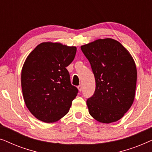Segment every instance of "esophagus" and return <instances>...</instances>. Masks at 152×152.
<instances>
[{
    "label": "esophagus",
    "mask_w": 152,
    "mask_h": 152,
    "mask_svg": "<svg viewBox=\"0 0 152 152\" xmlns=\"http://www.w3.org/2000/svg\"><path fill=\"white\" fill-rule=\"evenodd\" d=\"M77 88H78V90H79V91H82V85H79V86H77Z\"/></svg>",
    "instance_id": "esophagus-1"
}]
</instances>
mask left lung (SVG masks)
<instances>
[{
    "label": "left lung",
    "instance_id": "1",
    "mask_svg": "<svg viewBox=\"0 0 152 152\" xmlns=\"http://www.w3.org/2000/svg\"><path fill=\"white\" fill-rule=\"evenodd\" d=\"M90 62L95 91L87 99L90 115L101 123L118 121L134 102L137 70L132 56L115 39H97L81 46Z\"/></svg>",
    "mask_w": 152,
    "mask_h": 152
}]
</instances>
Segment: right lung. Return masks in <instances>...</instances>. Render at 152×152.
Listing matches in <instances>:
<instances>
[{
  "mask_svg": "<svg viewBox=\"0 0 152 152\" xmlns=\"http://www.w3.org/2000/svg\"><path fill=\"white\" fill-rule=\"evenodd\" d=\"M75 46L43 42L27 57L21 70L26 105L41 121L52 123L68 113L78 90L70 84L66 67L73 61Z\"/></svg>",
  "mask_w": 152,
  "mask_h": 152,
  "instance_id": "obj_1",
  "label": "right lung"
}]
</instances>
